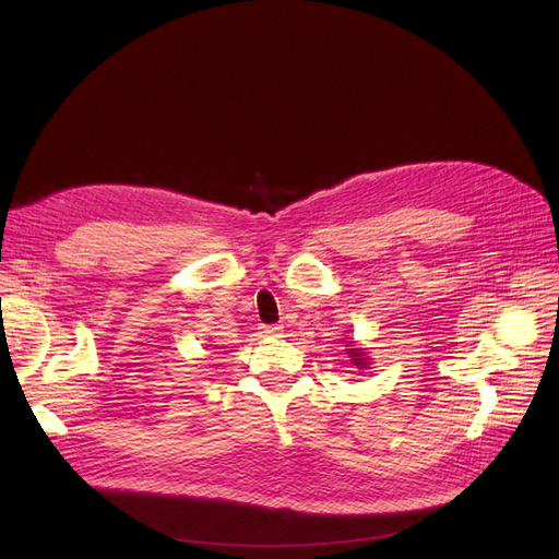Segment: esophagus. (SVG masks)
Returning a JSON list of instances; mask_svg holds the SVG:
<instances>
[{"label": "esophagus", "instance_id": "34e87169", "mask_svg": "<svg viewBox=\"0 0 559 559\" xmlns=\"http://www.w3.org/2000/svg\"><path fill=\"white\" fill-rule=\"evenodd\" d=\"M263 332L267 334V337H280V334H282V328H280V325H265V328H263Z\"/></svg>", "mask_w": 559, "mask_h": 559}]
</instances>
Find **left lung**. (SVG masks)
I'll return each instance as SVG.
<instances>
[{"label":"left lung","instance_id":"8db88e82","mask_svg":"<svg viewBox=\"0 0 559 559\" xmlns=\"http://www.w3.org/2000/svg\"><path fill=\"white\" fill-rule=\"evenodd\" d=\"M346 353H348V357H350V365L355 367V369H369V350L367 348H362V346H357L355 342H348V348H346Z\"/></svg>","mask_w":559,"mask_h":559}]
</instances>
